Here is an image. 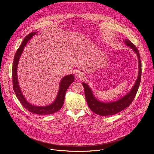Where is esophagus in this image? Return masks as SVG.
Listing matches in <instances>:
<instances>
[{"instance_id":"1","label":"esophagus","mask_w":154,"mask_h":154,"mask_svg":"<svg viewBox=\"0 0 154 154\" xmlns=\"http://www.w3.org/2000/svg\"><path fill=\"white\" fill-rule=\"evenodd\" d=\"M75 75H76V77L77 78H79V79H83L84 78V77H85L84 74L82 72H80V71L77 72Z\"/></svg>"}]
</instances>
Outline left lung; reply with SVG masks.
Masks as SVG:
<instances>
[{"label": "left lung", "mask_w": 154, "mask_h": 154, "mask_svg": "<svg viewBox=\"0 0 154 154\" xmlns=\"http://www.w3.org/2000/svg\"><path fill=\"white\" fill-rule=\"evenodd\" d=\"M124 43L125 45L132 49V50L137 54L138 58V66L139 71L138 78L132 87V88L129 91L128 94L125 95L122 98L119 100L112 102H102L95 98L93 95V91L90 88V87L85 83H83V86L85 91V96L88 103V105L90 107L91 110L97 115L100 116H109L116 114L124 109L132 103L138 91V88L141 82V62L140 60V56L139 51H138L137 47L132 42L128 39H125Z\"/></svg>", "instance_id": "left-lung-1"}]
</instances>
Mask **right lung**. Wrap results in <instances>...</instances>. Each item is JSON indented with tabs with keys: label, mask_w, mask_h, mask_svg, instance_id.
<instances>
[{
	"label": "right lung",
	"mask_w": 154,
	"mask_h": 154,
	"mask_svg": "<svg viewBox=\"0 0 154 154\" xmlns=\"http://www.w3.org/2000/svg\"><path fill=\"white\" fill-rule=\"evenodd\" d=\"M38 32H32L27 35L25 38L24 39L21 45L18 48L17 51L14 57L13 64V69H12V78H13V90L16 95V97L21 103V104L24 106L26 109L29 111L31 113L36 114V115H48L53 114L62 107L64 100L65 94L68 90V87L71 85V84L74 81V76L73 75H66L61 79L60 83L59 90L57 96V97L54 102L51 104L47 106H36L30 104L27 102V100L25 99L23 93L21 92L20 87L18 83L17 77V65L19 60V58L23 52L24 48L27 45V42Z\"/></svg>",
	"instance_id": "1"
}]
</instances>
